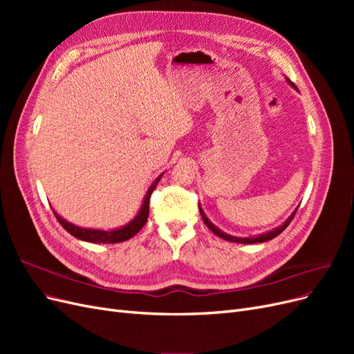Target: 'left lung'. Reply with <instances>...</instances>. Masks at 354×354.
<instances>
[{"label":"left lung","instance_id":"8db88e82","mask_svg":"<svg viewBox=\"0 0 354 354\" xmlns=\"http://www.w3.org/2000/svg\"><path fill=\"white\" fill-rule=\"evenodd\" d=\"M286 82L291 85L292 88H295V90H298L297 87H295V84H292L291 81H289L288 78H286ZM297 209L298 208H295V211L291 214V216H289L286 220H285V223H282L281 226H277L276 229H272V230H269V232H264V233H260V234H254V236H248V238H239V236H232V234H229V233H226V232H223V230H220L216 224H212L211 221H209V218L207 217V214L203 212V209H202V207H201V203H199V211H201V216H202V220H203V223L207 224V227L211 230V232H214L217 234V236H220L221 239H224V241H227V242H234V243H261V242H267V241H270V239H273V238H276L277 234H281L286 227H288V224L291 223V220L294 218V216H295V212H297Z\"/></svg>","mask_w":354,"mask_h":354}]
</instances>
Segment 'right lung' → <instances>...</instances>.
<instances>
[{
  "label": "right lung",
  "instance_id": "add662e5",
  "mask_svg": "<svg viewBox=\"0 0 354 354\" xmlns=\"http://www.w3.org/2000/svg\"><path fill=\"white\" fill-rule=\"evenodd\" d=\"M162 176H164V173L160 174V176H158L156 180L151 185V187L147 189L146 195L143 198L142 207H140V209H138V212L136 214V217L131 221H128L127 224H124V226H121V227L111 229V230L80 227V226H75V224H72L71 221L65 220L62 216H59L56 211H53V212H55L56 218L59 220V223L62 224V226L65 227V230H68L72 234V236H75L77 239H81V241H85V242H91V243H118V242H124V241L131 239L134 234H137L138 232H140L142 227L146 224L147 216H149V201H151L152 192L155 190L156 185L159 183V180H160V177H162Z\"/></svg>",
  "mask_w": 354,
  "mask_h": 354
}]
</instances>
